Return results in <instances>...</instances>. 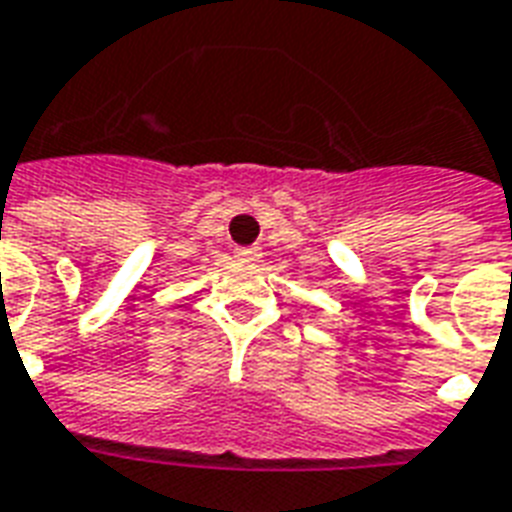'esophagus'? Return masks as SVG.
<instances>
[{"instance_id": "34e87169", "label": "esophagus", "mask_w": 512, "mask_h": 512, "mask_svg": "<svg viewBox=\"0 0 512 512\" xmlns=\"http://www.w3.org/2000/svg\"><path fill=\"white\" fill-rule=\"evenodd\" d=\"M236 257H239V260H247V263H255V260H260V247L236 249Z\"/></svg>"}]
</instances>
